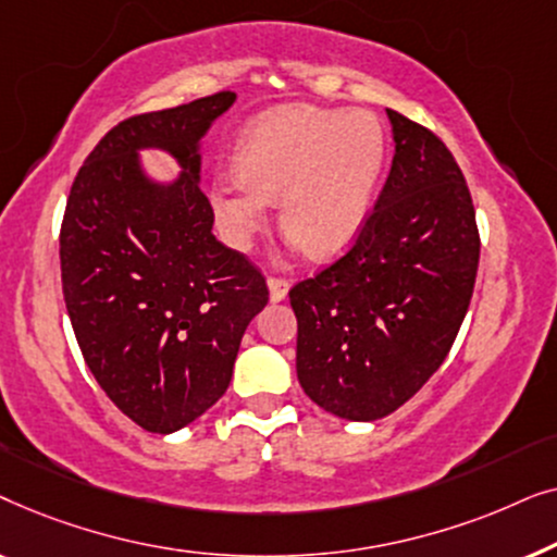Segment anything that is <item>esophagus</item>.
<instances>
[{"instance_id": "34e87169", "label": "esophagus", "mask_w": 557, "mask_h": 557, "mask_svg": "<svg viewBox=\"0 0 557 557\" xmlns=\"http://www.w3.org/2000/svg\"><path fill=\"white\" fill-rule=\"evenodd\" d=\"M269 292L271 301H284L288 296V281L281 276H269Z\"/></svg>"}]
</instances>
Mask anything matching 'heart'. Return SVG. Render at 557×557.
<instances>
[{
	"label": "heart",
	"mask_w": 557,
	"mask_h": 557,
	"mask_svg": "<svg viewBox=\"0 0 557 557\" xmlns=\"http://www.w3.org/2000/svg\"><path fill=\"white\" fill-rule=\"evenodd\" d=\"M385 128L370 111L292 103L243 128L235 174H223L210 205L225 240L248 248L281 200V227L304 253L332 258L368 223L385 170Z\"/></svg>",
	"instance_id": "heart-1"
}]
</instances>
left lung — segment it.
I'll use <instances>...</instances> for the list:
<instances>
[{"mask_svg":"<svg viewBox=\"0 0 557 557\" xmlns=\"http://www.w3.org/2000/svg\"><path fill=\"white\" fill-rule=\"evenodd\" d=\"M395 157L352 248L288 292L304 393L377 421L446 360L474 294L479 227L467 180L431 128L387 109Z\"/></svg>","mask_w":557,"mask_h":557,"instance_id":"1","label":"left lung"}]
</instances>
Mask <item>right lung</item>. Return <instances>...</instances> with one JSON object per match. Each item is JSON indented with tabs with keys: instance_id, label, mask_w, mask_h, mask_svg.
<instances>
[{
	"instance_id": "right-lung-1",
	"label": "right lung",
	"mask_w": 557,
	"mask_h": 557,
	"mask_svg": "<svg viewBox=\"0 0 557 557\" xmlns=\"http://www.w3.org/2000/svg\"><path fill=\"white\" fill-rule=\"evenodd\" d=\"M231 90L128 116L75 174L60 227L63 296L83 360L121 413L151 433L193 423L223 398L243 332L269 301L265 276L212 235L197 144ZM170 150L172 186L135 151Z\"/></svg>"
}]
</instances>
